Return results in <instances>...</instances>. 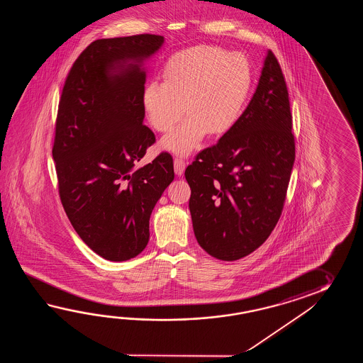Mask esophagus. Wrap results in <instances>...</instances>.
Returning a JSON list of instances; mask_svg holds the SVG:
<instances>
[{"instance_id": "34e87169", "label": "esophagus", "mask_w": 363, "mask_h": 363, "mask_svg": "<svg viewBox=\"0 0 363 363\" xmlns=\"http://www.w3.org/2000/svg\"><path fill=\"white\" fill-rule=\"evenodd\" d=\"M185 166H186V161L183 160L182 157H177V158L174 160V169H175L177 175H182V174L184 172Z\"/></svg>"}]
</instances>
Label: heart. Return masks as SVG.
<instances>
[{
	"label": "heart",
	"instance_id": "heart-1",
	"mask_svg": "<svg viewBox=\"0 0 363 363\" xmlns=\"http://www.w3.org/2000/svg\"><path fill=\"white\" fill-rule=\"evenodd\" d=\"M253 84L252 66L240 53L196 45L171 57L162 82H150L143 105L149 123L160 132L171 130L161 145L177 155H189L208 132L220 136L239 122Z\"/></svg>",
	"mask_w": 363,
	"mask_h": 363
}]
</instances>
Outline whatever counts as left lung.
<instances>
[{
  "label": "left lung",
  "instance_id": "obj_1",
  "mask_svg": "<svg viewBox=\"0 0 363 363\" xmlns=\"http://www.w3.org/2000/svg\"><path fill=\"white\" fill-rule=\"evenodd\" d=\"M294 155L286 79L269 50L239 122L185 169L193 231L206 253L230 262L262 245L284 208Z\"/></svg>",
  "mask_w": 363,
  "mask_h": 363
}]
</instances>
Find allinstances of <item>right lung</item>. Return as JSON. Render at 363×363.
I'll list each match as a JSON object with an SVG mask.
<instances>
[{
    "label": "right lung",
    "mask_w": 363,
    "mask_h": 363,
    "mask_svg": "<svg viewBox=\"0 0 363 363\" xmlns=\"http://www.w3.org/2000/svg\"><path fill=\"white\" fill-rule=\"evenodd\" d=\"M163 40L141 33L93 41L60 99L52 155L62 206L85 244L113 262L145 249L150 214L175 177L167 152L133 171L155 136L143 124L145 71L124 62L147 58Z\"/></svg>",
    "instance_id": "right-lung-1"
}]
</instances>
